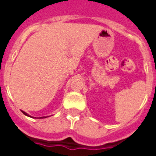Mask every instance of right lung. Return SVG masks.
I'll return each mask as SVG.
<instances>
[{"instance_id":"1","label":"right lung","mask_w":156,"mask_h":156,"mask_svg":"<svg viewBox=\"0 0 156 156\" xmlns=\"http://www.w3.org/2000/svg\"><path fill=\"white\" fill-rule=\"evenodd\" d=\"M21 112H23V114L25 115V116H30V117H31V116H29V115L27 114V112H23V110H21ZM40 118H44V117H40Z\"/></svg>"}]
</instances>
